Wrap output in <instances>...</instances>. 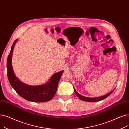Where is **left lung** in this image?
Instances as JSON below:
<instances>
[{"label": "left lung", "mask_w": 129, "mask_h": 129, "mask_svg": "<svg viewBox=\"0 0 129 129\" xmlns=\"http://www.w3.org/2000/svg\"><path fill=\"white\" fill-rule=\"evenodd\" d=\"M74 89V91L75 93L76 94L77 96L80 99L82 100V101H88V102H98V101H99L101 100H102L103 99H106L107 97H108L109 95H110L111 94L112 92L114 90V89H113L112 91L110 92L109 93L105 95H103L101 96H99V97H96V98H89V97H85L83 95H81V94H80L79 93H78L76 91V90H75V88H73Z\"/></svg>", "instance_id": "left-lung-1"}]
</instances>
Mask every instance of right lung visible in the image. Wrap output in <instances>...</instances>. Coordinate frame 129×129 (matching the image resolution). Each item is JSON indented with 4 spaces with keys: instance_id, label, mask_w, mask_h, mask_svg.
Returning a JSON list of instances; mask_svg holds the SVG:
<instances>
[{
    "instance_id": "right-lung-1",
    "label": "right lung",
    "mask_w": 129,
    "mask_h": 129,
    "mask_svg": "<svg viewBox=\"0 0 129 129\" xmlns=\"http://www.w3.org/2000/svg\"><path fill=\"white\" fill-rule=\"evenodd\" d=\"M17 41L18 39L14 42L7 59V75L10 85L18 94L28 101L35 102L50 101L56 94L59 80L63 71L54 73L49 81L44 84L30 85L22 82L15 75L12 66V56Z\"/></svg>"
}]
</instances>
